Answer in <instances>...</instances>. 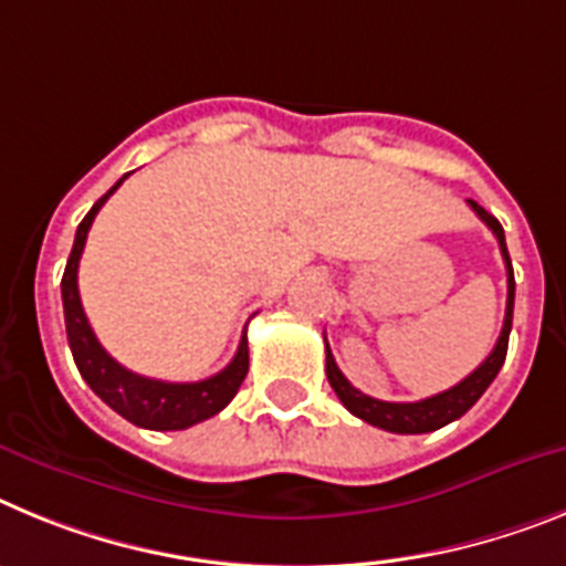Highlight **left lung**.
<instances>
[{
    "instance_id": "obj_1",
    "label": "left lung",
    "mask_w": 566,
    "mask_h": 566,
    "mask_svg": "<svg viewBox=\"0 0 566 566\" xmlns=\"http://www.w3.org/2000/svg\"><path fill=\"white\" fill-rule=\"evenodd\" d=\"M467 205L475 210L481 222L488 224L490 230L499 239L501 255H504V264H507V313H504V327H501V336L495 342L493 353H490L479 367H475L464 381H459L450 390L439 392V396H430V399L421 401H378L365 396L361 390L344 378V373L338 370L336 358H333L331 347H327V381L336 390L338 401H342L347 410L356 416V419L367 421L373 427H381L387 432H401V436H416V432H432L439 430V427L450 424V421L461 419L475 401L484 396L490 385H493V378L499 376L501 365H504V358H507V342H510V331H513V302H515V279H513V262H510L507 253V242H504V228L499 224L493 213L481 208L479 201L467 199Z\"/></svg>"
}]
</instances>
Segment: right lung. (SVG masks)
Listing matches in <instances>:
<instances>
[{"label":"right lung","instance_id":"obj_1","mask_svg":"<svg viewBox=\"0 0 566 566\" xmlns=\"http://www.w3.org/2000/svg\"><path fill=\"white\" fill-rule=\"evenodd\" d=\"M127 176H122L105 196H102L82 224L76 228V239H73V250L67 255L65 276H62V304H65V331L67 342H71L73 361H76L78 373L85 378L91 390L105 401L111 410H116L122 419L130 424L145 427V430H188V427L199 424V421L210 419L216 412H222L230 405L239 387H242L244 376H248V336H242L239 350H235L233 361L224 367L222 373L205 378V381H159V378H147L139 373L127 370L99 344L96 333L87 324L85 307L78 298V259L87 242V230H91L93 219L102 210L113 190L119 188Z\"/></svg>","mask_w":566,"mask_h":566}]
</instances>
